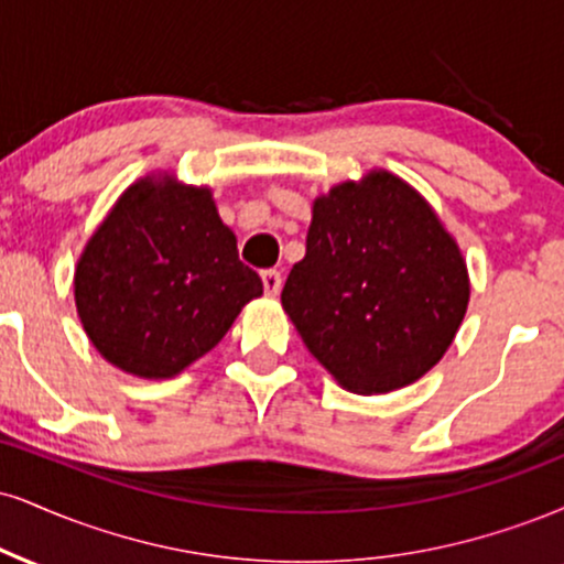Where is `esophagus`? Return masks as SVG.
Here are the masks:
<instances>
[{
  "mask_svg": "<svg viewBox=\"0 0 564 564\" xmlns=\"http://www.w3.org/2000/svg\"><path fill=\"white\" fill-rule=\"evenodd\" d=\"M281 283H283V278H281V273H278V270H262V289H264V294L275 296L278 291H281Z\"/></svg>",
  "mask_w": 564,
  "mask_h": 564,
  "instance_id": "esophagus-1",
  "label": "esophagus"
}]
</instances>
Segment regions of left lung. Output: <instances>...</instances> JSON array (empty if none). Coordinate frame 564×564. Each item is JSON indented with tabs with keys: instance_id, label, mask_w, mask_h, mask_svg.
Segmentation results:
<instances>
[{
	"instance_id": "left-lung-1",
	"label": "left lung",
	"mask_w": 564,
	"mask_h": 564,
	"mask_svg": "<svg viewBox=\"0 0 564 564\" xmlns=\"http://www.w3.org/2000/svg\"><path fill=\"white\" fill-rule=\"evenodd\" d=\"M470 283L457 243L415 188L378 171L312 207L307 254L281 304L344 389L415 383L449 349Z\"/></svg>"
}]
</instances>
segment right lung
Masks as SVG:
<instances>
[{
    "label": "right lung",
    "mask_w": 564,
    "mask_h": 564,
    "mask_svg": "<svg viewBox=\"0 0 564 564\" xmlns=\"http://www.w3.org/2000/svg\"><path fill=\"white\" fill-rule=\"evenodd\" d=\"M260 294L209 188L173 181L133 183L76 268L84 330L101 357L139 378H171L207 355Z\"/></svg>",
    "instance_id": "right-lung-1"
}]
</instances>
